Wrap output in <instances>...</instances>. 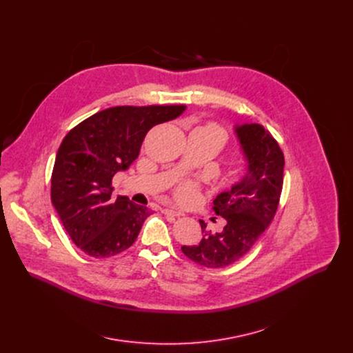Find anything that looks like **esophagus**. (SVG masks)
<instances>
[{"instance_id":"esophagus-1","label":"esophagus","mask_w":353,"mask_h":353,"mask_svg":"<svg viewBox=\"0 0 353 353\" xmlns=\"http://www.w3.org/2000/svg\"><path fill=\"white\" fill-rule=\"evenodd\" d=\"M163 214H166V215H172V216H183V214L180 212V211H176V210H172V208H166V210H163Z\"/></svg>"}]
</instances>
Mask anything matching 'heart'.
<instances>
[{"mask_svg": "<svg viewBox=\"0 0 353 353\" xmlns=\"http://www.w3.org/2000/svg\"><path fill=\"white\" fill-rule=\"evenodd\" d=\"M203 128H204L205 131H208L210 134L219 137L223 142H226V138H228V137H226V132H225L219 125H216V124H214V123H210V124H207V125L203 127ZM198 191H199V184H198L196 181H194V180H185V181L180 183V184L176 187V196H177V199L183 201V203H190V201H192V199L196 196Z\"/></svg>", "mask_w": 353, "mask_h": 353, "instance_id": "1", "label": "heart"}]
</instances>
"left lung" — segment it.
Returning a JSON list of instances; mask_svg holds the SVG:
<instances>
[{"mask_svg":"<svg viewBox=\"0 0 353 353\" xmlns=\"http://www.w3.org/2000/svg\"><path fill=\"white\" fill-rule=\"evenodd\" d=\"M236 132L247 158V174L214 199V210L225 218V226L212 232L199 221L203 239L181 247L185 257L207 268H222L245 256L279 205L285 158L276 139L260 124H244Z\"/></svg>","mask_w":353,"mask_h":353,"instance_id":"left-lung-1","label":"left lung"}]
</instances>
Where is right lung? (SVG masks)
Returning a JSON list of instances; mask_svg holds the SVG:
<instances>
[{
  "label": "right lung",
  "instance_id": "1",
  "mask_svg": "<svg viewBox=\"0 0 353 353\" xmlns=\"http://www.w3.org/2000/svg\"><path fill=\"white\" fill-rule=\"evenodd\" d=\"M183 110V105L109 108L65 135L52 173V203L85 254L109 259L134 244L150 210L112 196L113 176L138 158L150 128Z\"/></svg>",
  "mask_w": 353,
  "mask_h": 353
}]
</instances>
